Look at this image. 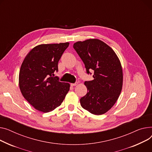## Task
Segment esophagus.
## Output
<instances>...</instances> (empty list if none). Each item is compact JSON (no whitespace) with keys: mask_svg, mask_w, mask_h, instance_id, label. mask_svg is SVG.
<instances>
[{"mask_svg":"<svg viewBox=\"0 0 152 152\" xmlns=\"http://www.w3.org/2000/svg\"><path fill=\"white\" fill-rule=\"evenodd\" d=\"M77 84H78V83H77V82H76V83H71V84H70V85L72 86H76Z\"/></svg>","mask_w":152,"mask_h":152,"instance_id":"34e87169","label":"esophagus"}]
</instances>
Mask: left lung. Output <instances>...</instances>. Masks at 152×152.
I'll return each mask as SVG.
<instances>
[{
  "mask_svg": "<svg viewBox=\"0 0 152 152\" xmlns=\"http://www.w3.org/2000/svg\"><path fill=\"white\" fill-rule=\"evenodd\" d=\"M73 47L84 62L87 74L94 70V79L84 83L88 92L80 99V104L92 114L102 115L113 106L122 90L120 61L112 48L99 39L77 42Z\"/></svg>",
  "mask_w": 152,
  "mask_h": 152,
  "instance_id": "8db88e82",
  "label": "left lung"
}]
</instances>
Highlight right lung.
<instances>
[{
    "label": "right lung",
    "instance_id": "right-lung-1",
    "mask_svg": "<svg viewBox=\"0 0 152 152\" xmlns=\"http://www.w3.org/2000/svg\"><path fill=\"white\" fill-rule=\"evenodd\" d=\"M69 43L41 44L25 57L19 74V86L23 97L34 107L43 113L59 107L70 89L69 83L54 76L58 62Z\"/></svg>",
    "mask_w": 152,
    "mask_h": 152
}]
</instances>
